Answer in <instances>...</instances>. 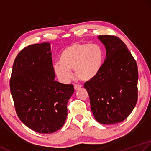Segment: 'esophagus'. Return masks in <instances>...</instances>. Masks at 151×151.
Wrapping results in <instances>:
<instances>
[{
  "instance_id": "1",
  "label": "esophagus",
  "mask_w": 151,
  "mask_h": 151,
  "mask_svg": "<svg viewBox=\"0 0 151 151\" xmlns=\"http://www.w3.org/2000/svg\"><path fill=\"white\" fill-rule=\"evenodd\" d=\"M81 87V85H74V88H75L76 91L78 90V89H79Z\"/></svg>"
}]
</instances>
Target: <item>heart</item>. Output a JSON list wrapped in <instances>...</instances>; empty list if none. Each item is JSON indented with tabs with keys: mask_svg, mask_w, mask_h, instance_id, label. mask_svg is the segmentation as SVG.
<instances>
[{
	"mask_svg": "<svg viewBox=\"0 0 151 151\" xmlns=\"http://www.w3.org/2000/svg\"><path fill=\"white\" fill-rule=\"evenodd\" d=\"M104 52L100 46L88 43H76L64 49L59 62L55 63L54 71L60 81L66 82L74 69L76 76L83 81L93 79L103 64Z\"/></svg>",
	"mask_w": 151,
	"mask_h": 151,
	"instance_id": "1",
	"label": "heart"
}]
</instances>
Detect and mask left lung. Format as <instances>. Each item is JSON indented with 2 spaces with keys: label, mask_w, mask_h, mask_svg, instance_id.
Here are the masks:
<instances>
[{
  "label": "left lung",
  "mask_w": 151,
  "mask_h": 151,
  "mask_svg": "<svg viewBox=\"0 0 151 151\" xmlns=\"http://www.w3.org/2000/svg\"><path fill=\"white\" fill-rule=\"evenodd\" d=\"M106 57L98 74L84 84L95 119L104 124L121 122L130 115L137 101L136 61L121 39L100 35Z\"/></svg>",
  "instance_id": "left-lung-1"
}]
</instances>
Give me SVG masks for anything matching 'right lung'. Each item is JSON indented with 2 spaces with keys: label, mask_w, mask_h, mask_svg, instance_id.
I'll return each mask as SVG.
<instances>
[{
  "label": "right lung",
  "mask_w": 151,
  "mask_h": 151,
  "mask_svg": "<svg viewBox=\"0 0 151 151\" xmlns=\"http://www.w3.org/2000/svg\"><path fill=\"white\" fill-rule=\"evenodd\" d=\"M55 78L50 43L29 45L17 55L10 81L15 111L24 124L38 133L56 132L66 119L67 103L74 88Z\"/></svg>",
  "instance_id": "1"
}]
</instances>
